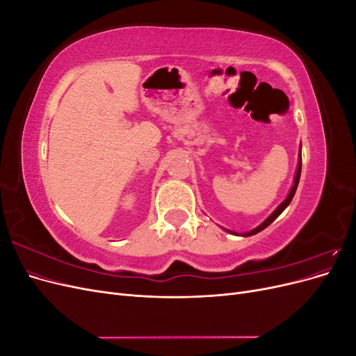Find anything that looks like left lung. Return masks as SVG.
<instances>
[{
  "label": "left lung",
  "instance_id": "8db88e82",
  "mask_svg": "<svg viewBox=\"0 0 356 356\" xmlns=\"http://www.w3.org/2000/svg\"><path fill=\"white\" fill-rule=\"evenodd\" d=\"M300 175H301V149H300V160H298V166H297V172H296V178H294V184H293V187H291V190H289V193H288V196H286V199L279 204V207L268 215V217L258 225V227H255L254 230H251V232H246V233H242V236H252V234H257L258 232H261V230H264L267 225H270L279 215H281L282 212H284V209L288 207V204L291 203V200H293V197H294V195H296V190H297V186H298V181H300ZM229 233H233V234H238V233H234V232H230V230H227Z\"/></svg>",
  "mask_w": 356,
  "mask_h": 356
}]
</instances>
